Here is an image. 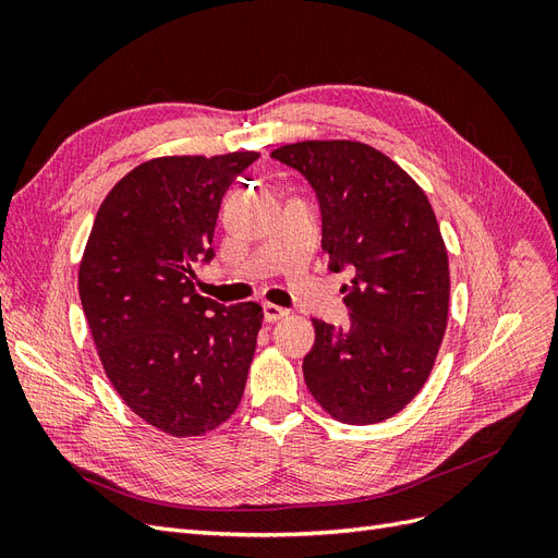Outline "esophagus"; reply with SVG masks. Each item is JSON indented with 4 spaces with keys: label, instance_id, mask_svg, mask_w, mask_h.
I'll return each instance as SVG.
<instances>
[{
    "label": "esophagus",
    "instance_id": "obj_1",
    "mask_svg": "<svg viewBox=\"0 0 558 558\" xmlns=\"http://www.w3.org/2000/svg\"><path fill=\"white\" fill-rule=\"evenodd\" d=\"M263 316H265L267 324H275V320L289 316V310H283L279 305H272V302H265V305H263Z\"/></svg>",
    "mask_w": 558,
    "mask_h": 558
}]
</instances>
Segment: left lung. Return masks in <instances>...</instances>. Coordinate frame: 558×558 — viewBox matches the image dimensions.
<instances>
[{"instance_id":"8db88e82","label":"left lung","mask_w":558,"mask_h":558,"mask_svg":"<svg viewBox=\"0 0 558 558\" xmlns=\"http://www.w3.org/2000/svg\"><path fill=\"white\" fill-rule=\"evenodd\" d=\"M272 158L310 181L320 246L342 286L351 324L314 318L302 361L314 400L342 424L391 418L426 384L449 312V260L426 193L381 150L361 142H298Z\"/></svg>"}]
</instances>
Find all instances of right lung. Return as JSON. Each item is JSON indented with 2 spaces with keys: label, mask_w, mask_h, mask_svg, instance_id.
I'll list each match as a JSON object with an SVG mask.
<instances>
[{
  "label": "right lung",
  "mask_w": 558,
  "mask_h": 558,
  "mask_svg": "<svg viewBox=\"0 0 558 558\" xmlns=\"http://www.w3.org/2000/svg\"><path fill=\"white\" fill-rule=\"evenodd\" d=\"M256 150L167 156L134 167L99 207L78 295L105 373L128 408L174 437L221 426L238 410L263 307L195 293L234 177Z\"/></svg>",
  "instance_id": "right-lung-1"
}]
</instances>
